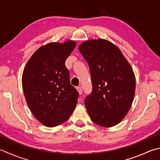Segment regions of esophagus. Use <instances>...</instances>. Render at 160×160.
I'll use <instances>...</instances> for the list:
<instances>
[{
  "mask_svg": "<svg viewBox=\"0 0 160 160\" xmlns=\"http://www.w3.org/2000/svg\"><path fill=\"white\" fill-rule=\"evenodd\" d=\"M76 89H77V90H78V92H79L80 94V95L82 94V87H77Z\"/></svg>",
  "mask_w": 160,
  "mask_h": 160,
  "instance_id": "1",
  "label": "esophagus"
}]
</instances>
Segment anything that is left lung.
<instances>
[{
    "label": "left lung",
    "mask_w": 160,
    "mask_h": 160,
    "mask_svg": "<svg viewBox=\"0 0 160 160\" xmlns=\"http://www.w3.org/2000/svg\"><path fill=\"white\" fill-rule=\"evenodd\" d=\"M78 50L88 63L92 78V92L84 100L91 120L102 127L116 126L133 101L136 82L132 68L109 41H87Z\"/></svg>",
    "instance_id": "obj_1"
}]
</instances>
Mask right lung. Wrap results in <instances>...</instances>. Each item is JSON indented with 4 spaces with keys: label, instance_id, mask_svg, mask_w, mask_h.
Listing matches in <instances>:
<instances>
[{
    "label": "right lung",
    "instance_id": "1",
    "mask_svg": "<svg viewBox=\"0 0 160 160\" xmlns=\"http://www.w3.org/2000/svg\"><path fill=\"white\" fill-rule=\"evenodd\" d=\"M76 43H50L37 50L24 68L22 86L28 107L37 120L52 128L67 121L79 93L69 80L65 61Z\"/></svg>",
    "mask_w": 160,
    "mask_h": 160
}]
</instances>
